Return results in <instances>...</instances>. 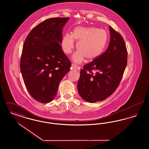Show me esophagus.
Segmentation results:
<instances>
[{"instance_id": "34e87169", "label": "esophagus", "mask_w": 149, "mask_h": 149, "mask_svg": "<svg viewBox=\"0 0 149 149\" xmlns=\"http://www.w3.org/2000/svg\"><path fill=\"white\" fill-rule=\"evenodd\" d=\"M71 66H72V68L73 69H78V65H76V64H72Z\"/></svg>"}]
</instances>
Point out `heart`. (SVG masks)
Returning <instances> with one entry per match:
<instances>
[{
  "instance_id": "heart-1",
  "label": "heart",
  "mask_w": 149,
  "mask_h": 149,
  "mask_svg": "<svg viewBox=\"0 0 149 149\" xmlns=\"http://www.w3.org/2000/svg\"><path fill=\"white\" fill-rule=\"evenodd\" d=\"M75 40L78 41L79 50L74 55L73 60L80 63L85 57L88 61H92L103 53L108 41V35L105 30L96 27H76L72 34L66 33L63 36L61 46L65 53H71L75 47Z\"/></svg>"
}]
</instances>
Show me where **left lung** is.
Wrapping results in <instances>:
<instances>
[{
	"label": "left lung",
	"instance_id": "1",
	"mask_svg": "<svg viewBox=\"0 0 149 149\" xmlns=\"http://www.w3.org/2000/svg\"><path fill=\"white\" fill-rule=\"evenodd\" d=\"M109 32L110 42L106 51L80 70L78 93L89 103L104 100L115 92L127 63V51L123 37L111 26Z\"/></svg>",
	"mask_w": 149,
	"mask_h": 149
}]
</instances>
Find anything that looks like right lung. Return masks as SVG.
Returning <instances> with one entry per match:
<instances>
[{
    "label": "right lung",
    "mask_w": 149,
    "mask_h": 149,
    "mask_svg": "<svg viewBox=\"0 0 149 149\" xmlns=\"http://www.w3.org/2000/svg\"><path fill=\"white\" fill-rule=\"evenodd\" d=\"M69 19L51 18L31 30L24 43L20 68L29 93L39 102H51L71 63L61 49L63 29Z\"/></svg>",
    "instance_id": "1"
}]
</instances>
